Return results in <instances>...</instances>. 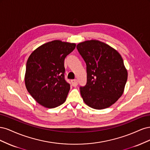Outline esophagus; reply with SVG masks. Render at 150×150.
<instances>
[{
	"mask_svg": "<svg viewBox=\"0 0 150 150\" xmlns=\"http://www.w3.org/2000/svg\"><path fill=\"white\" fill-rule=\"evenodd\" d=\"M71 84L72 85L74 86V87H76V86H78V81L76 79H73V80H71Z\"/></svg>",
	"mask_w": 150,
	"mask_h": 150,
	"instance_id": "obj_1",
	"label": "esophagus"
}]
</instances>
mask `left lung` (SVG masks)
Listing matches in <instances>:
<instances>
[{
    "mask_svg": "<svg viewBox=\"0 0 150 150\" xmlns=\"http://www.w3.org/2000/svg\"><path fill=\"white\" fill-rule=\"evenodd\" d=\"M76 47L87 66V83L80 88L84 102L96 110L110 107L123 94L128 79L121 56L98 40H86Z\"/></svg>",
    "mask_w": 150,
    "mask_h": 150,
    "instance_id": "obj_1",
    "label": "left lung"
}]
</instances>
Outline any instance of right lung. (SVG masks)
<instances>
[{
	"label": "right lung",
	"mask_w": 150,
	"mask_h": 150,
	"mask_svg": "<svg viewBox=\"0 0 150 150\" xmlns=\"http://www.w3.org/2000/svg\"><path fill=\"white\" fill-rule=\"evenodd\" d=\"M76 44L54 40L31 53L24 77L28 91L40 105L47 108L60 106L66 99L70 85L64 79V59Z\"/></svg>",
	"instance_id": "1"
}]
</instances>
